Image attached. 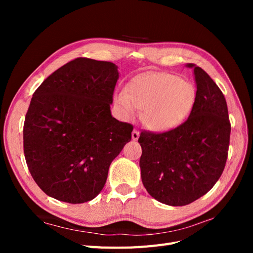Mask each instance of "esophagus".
Returning a JSON list of instances; mask_svg holds the SVG:
<instances>
[{"label": "esophagus", "mask_w": 253, "mask_h": 253, "mask_svg": "<svg viewBox=\"0 0 253 253\" xmlns=\"http://www.w3.org/2000/svg\"><path fill=\"white\" fill-rule=\"evenodd\" d=\"M139 135H140V133L137 131V129H134V131L132 132V139L133 140H137L139 138Z\"/></svg>", "instance_id": "obj_1"}]
</instances>
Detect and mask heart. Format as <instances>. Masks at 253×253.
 Wrapping results in <instances>:
<instances>
[{
    "mask_svg": "<svg viewBox=\"0 0 253 253\" xmlns=\"http://www.w3.org/2000/svg\"><path fill=\"white\" fill-rule=\"evenodd\" d=\"M196 98L194 86L169 73L140 76L115 95V103L126 119L142 110L141 120L150 129L169 131L179 126L192 110Z\"/></svg>",
    "mask_w": 253,
    "mask_h": 253,
    "instance_id": "1",
    "label": "heart"
}]
</instances>
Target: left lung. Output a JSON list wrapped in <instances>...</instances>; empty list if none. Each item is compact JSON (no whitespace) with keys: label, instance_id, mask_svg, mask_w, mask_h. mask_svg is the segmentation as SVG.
Returning a JSON list of instances; mask_svg holds the SVG:
<instances>
[{"label":"left lung","instance_id":"8db88e82","mask_svg":"<svg viewBox=\"0 0 253 253\" xmlns=\"http://www.w3.org/2000/svg\"><path fill=\"white\" fill-rule=\"evenodd\" d=\"M195 102L187 120L162 133L142 131L138 142L141 179L148 193L169 206H186L205 195L223 173L231 125L219 87L193 63Z\"/></svg>","mask_w":253,"mask_h":253}]
</instances>
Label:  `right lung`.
Here are the masks:
<instances>
[{"mask_svg": "<svg viewBox=\"0 0 253 253\" xmlns=\"http://www.w3.org/2000/svg\"><path fill=\"white\" fill-rule=\"evenodd\" d=\"M119 74L108 61L77 58L36 89L23 127L28 170L44 193L82 204L103 189L133 126L111 115Z\"/></svg>", "mask_w": 253, "mask_h": 253, "instance_id": "obj_1", "label": "right lung"}]
</instances>
